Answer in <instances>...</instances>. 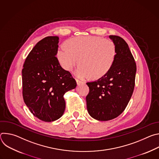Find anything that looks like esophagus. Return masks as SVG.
Here are the masks:
<instances>
[{
	"label": "esophagus",
	"instance_id": "obj_1",
	"mask_svg": "<svg viewBox=\"0 0 159 159\" xmlns=\"http://www.w3.org/2000/svg\"><path fill=\"white\" fill-rule=\"evenodd\" d=\"M76 82H77V84L78 85H81V84H84V82H83L82 81H80V80H78V79H77V80H76Z\"/></svg>",
	"mask_w": 159,
	"mask_h": 159
}]
</instances>
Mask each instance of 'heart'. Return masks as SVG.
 Returning a JSON list of instances; mask_svg holds the SVG:
<instances>
[{
    "label": "heart",
    "instance_id": "1",
    "mask_svg": "<svg viewBox=\"0 0 159 159\" xmlns=\"http://www.w3.org/2000/svg\"><path fill=\"white\" fill-rule=\"evenodd\" d=\"M60 46L57 58L61 66L70 71L79 63L75 71L80 79L99 78L105 75L115 61L116 49L112 41L102 37L89 36L72 38Z\"/></svg>",
    "mask_w": 159,
    "mask_h": 159
}]
</instances>
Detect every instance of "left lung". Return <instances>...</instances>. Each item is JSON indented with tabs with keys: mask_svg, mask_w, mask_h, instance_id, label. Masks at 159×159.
I'll return each mask as SVG.
<instances>
[{
	"mask_svg": "<svg viewBox=\"0 0 159 159\" xmlns=\"http://www.w3.org/2000/svg\"><path fill=\"white\" fill-rule=\"evenodd\" d=\"M116 54L108 72L98 80L87 82L86 96L89 114L99 121H108L120 115L133 93L137 66L126 42L121 37L110 35Z\"/></svg>",
	"mask_w": 159,
	"mask_h": 159,
	"instance_id": "left-lung-1",
	"label": "left lung"
}]
</instances>
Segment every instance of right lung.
<instances>
[{"label": "right lung", "mask_w": 159, "mask_h": 159, "mask_svg": "<svg viewBox=\"0 0 159 159\" xmlns=\"http://www.w3.org/2000/svg\"><path fill=\"white\" fill-rule=\"evenodd\" d=\"M59 38L48 36L37 43L22 70V96L32 114L45 122L59 119L65 109V93L75 89V80L56 57Z\"/></svg>", "instance_id": "add662e5"}]
</instances>
